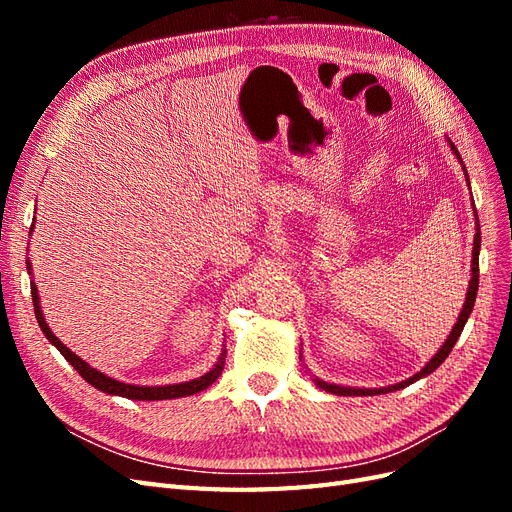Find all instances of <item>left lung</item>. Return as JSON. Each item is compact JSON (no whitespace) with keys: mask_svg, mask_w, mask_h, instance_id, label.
<instances>
[{"mask_svg":"<svg viewBox=\"0 0 512 512\" xmlns=\"http://www.w3.org/2000/svg\"><path fill=\"white\" fill-rule=\"evenodd\" d=\"M451 149L455 151V156L461 160L459 151H457V147H455L453 143H451ZM463 170H466V166H463ZM466 177H468V173H466ZM468 181H470V179H468ZM468 185H470V183H468ZM478 250H480V228H478V218H476V235H474V250H472V280H470V288H468V294H466V303H463V309H461V314H459V318H457V324L453 327L451 335H448L444 346H442L436 354H433V359H431L421 371H418V374H414L412 378H408V380H404V382H399V384L386 386V389H350V386H337V384H327V382H322V380H316L320 389L329 391V393H335V395H380V393H389V391L404 389V386H408V384H412V382H416V380H421V378L429 376L431 371H436V369L446 361V356L451 354L455 342L459 339L463 327H466V322H468V318H470V314H472V307H474V301H476V292H478Z\"/></svg>","mask_w":512,"mask_h":512,"instance_id":"obj_1","label":"left lung"}]
</instances>
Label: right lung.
Wrapping results in <instances>:
<instances>
[{
    "label": "right lung",
    "instance_id": "right-lung-1",
    "mask_svg": "<svg viewBox=\"0 0 512 512\" xmlns=\"http://www.w3.org/2000/svg\"><path fill=\"white\" fill-rule=\"evenodd\" d=\"M32 273V271H29ZM32 301H34V312H36V320L40 324L42 333L46 335V339L64 354V359L79 371V374L91 384L96 386L98 391H104L108 395H119V397H128V399H143V401H158V399H175V397H188V395H194L198 391H205L207 386H211L215 380H218V376L222 374L224 369V352L220 356V361L215 363V367L211 371H207L205 376H200L196 380H190V382H181V384H168V386H136V384H126V382H119V380H113L104 376L102 371L89 367L83 359H79L70 348H66L64 344L59 342V339L53 335V331L49 329V324L44 322V316H42V309H40V299H38V290L36 286L32 284Z\"/></svg>",
    "mask_w": 512,
    "mask_h": 512
}]
</instances>
